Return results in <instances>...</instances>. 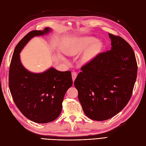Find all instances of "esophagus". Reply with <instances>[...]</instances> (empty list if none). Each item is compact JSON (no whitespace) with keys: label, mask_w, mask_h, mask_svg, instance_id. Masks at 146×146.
I'll return each mask as SVG.
<instances>
[{"label":"esophagus","mask_w":146,"mask_h":146,"mask_svg":"<svg viewBox=\"0 0 146 146\" xmlns=\"http://www.w3.org/2000/svg\"><path fill=\"white\" fill-rule=\"evenodd\" d=\"M77 73L76 72L73 71L72 72V78L73 81H74L75 79H76V78L77 77Z\"/></svg>","instance_id":"34e87169"}]
</instances>
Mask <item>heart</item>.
<instances>
[{"label":"heart","mask_w":146,"mask_h":146,"mask_svg":"<svg viewBox=\"0 0 146 146\" xmlns=\"http://www.w3.org/2000/svg\"><path fill=\"white\" fill-rule=\"evenodd\" d=\"M101 44L98 40H95L93 37L85 36L77 38L67 48L68 53L72 55L83 54L82 59L85 62L92 61L99 53Z\"/></svg>","instance_id":"obj_1"}]
</instances>
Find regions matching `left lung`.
Wrapping results in <instances>:
<instances>
[{
	"mask_svg": "<svg viewBox=\"0 0 146 146\" xmlns=\"http://www.w3.org/2000/svg\"><path fill=\"white\" fill-rule=\"evenodd\" d=\"M109 36L111 49L83 66L74 82L83 111L96 121L111 119L127 106L137 77L131 46L120 37Z\"/></svg>",
	"mask_w": 146,
	"mask_h": 146,
	"instance_id": "1",
	"label": "left lung"
}]
</instances>
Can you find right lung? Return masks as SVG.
<instances>
[{"instance_id": "obj_1", "label": "right lung", "mask_w": 146, "mask_h": 146, "mask_svg": "<svg viewBox=\"0 0 146 146\" xmlns=\"http://www.w3.org/2000/svg\"><path fill=\"white\" fill-rule=\"evenodd\" d=\"M51 31L45 27L26 35L16 46L10 66L9 84L15 103L26 118L38 123L57 119L65 94L72 85L70 71H59L52 67L43 72L34 73L21 63L19 54L31 39L48 34Z\"/></svg>"}]
</instances>
